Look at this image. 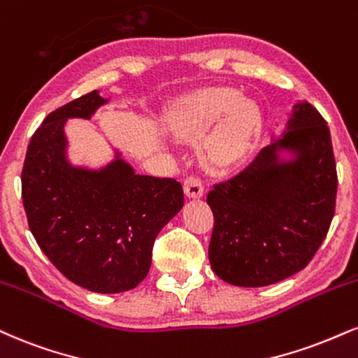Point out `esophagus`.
Returning a JSON list of instances; mask_svg holds the SVG:
<instances>
[{"label": "esophagus", "instance_id": "1", "mask_svg": "<svg viewBox=\"0 0 358 358\" xmlns=\"http://www.w3.org/2000/svg\"><path fill=\"white\" fill-rule=\"evenodd\" d=\"M183 190L185 195L188 198H193V200H195V198H201L203 196V183L198 178H195V176H190V178L185 180Z\"/></svg>", "mask_w": 358, "mask_h": 358}]
</instances>
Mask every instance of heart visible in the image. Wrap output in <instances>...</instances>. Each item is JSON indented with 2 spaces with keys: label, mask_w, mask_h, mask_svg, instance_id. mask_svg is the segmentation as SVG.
I'll return each mask as SVG.
<instances>
[{
  "label": "heart",
  "mask_w": 358,
  "mask_h": 358,
  "mask_svg": "<svg viewBox=\"0 0 358 358\" xmlns=\"http://www.w3.org/2000/svg\"><path fill=\"white\" fill-rule=\"evenodd\" d=\"M165 127L180 141L203 134L198 143L201 165L220 175L248 157L264 128V115L236 90L210 86L176 98L166 110Z\"/></svg>",
  "instance_id": "heart-1"
}]
</instances>
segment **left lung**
Segmentation results:
<instances>
[{"mask_svg": "<svg viewBox=\"0 0 358 358\" xmlns=\"http://www.w3.org/2000/svg\"><path fill=\"white\" fill-rule=\"evenodd\" d=\"M337 166L330 130L308 101L242 173L206 195L212 270L236 287H266L308 265L334 218Z\"/></svg>", "mask_w": 358, "mask_h": 358, "instance_id": "obj_1", "label": "left lung"}]
</instances>
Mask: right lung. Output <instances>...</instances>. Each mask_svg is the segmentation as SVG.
<instances>
[{
    "label": "right lung",
    "instance_id": "1",
    "mask_svg": "<svg viewBox=\"0 0 358 358\" xmlns=\"http://www.w3.org/2000/svg\"><path fill=\"white\" fill-rule=\"evenodd\" d=\"M108 103L94 90L46 116L21 173L34 240L64 277L96 294L135 288L148 275L155 238L183 208L182 185L138 175L116 148L101 166L70 160L64 124L92 120Z\"/></svg>",
    "mask_w": 358,
    "mask_h": 358
}]
</instances>
